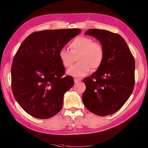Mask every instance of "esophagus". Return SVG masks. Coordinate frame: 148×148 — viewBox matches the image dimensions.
<instances>
[{
  "label": "esophagus",
  "mask_w": 148,
  "mask_h": 148,
  "mask_svg": "<svg viewBox=\"0 0 148 148\" xmlns=\"http://www.w3.org/2000/svg\"><path fill=\"white\" fill-rule=\"evenodd\" d=\"M80 82V80L78 79H74V82L75 83H78V82Z\"/></svg>",
  "instance_id": "34e87169"
}]
</instances>
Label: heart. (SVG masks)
I'll return each instance as SVG.
<instances>
[{
	"label": "heart",
	"mask_w": 148,
	"mask_h": 148,
	"mask_svg": "<svg viewBox=\"0 0 148 148\" xmlns=\"http://www.w3.org/2000/svg\"><path fill=\"white\" fill-rule=\"evenodd\" d=\"M70 49L62 48L59 57L65 68H69L76 60L78 63L67 70V73L75 77L87 75L91 70L101 65L104 58V49L102 44L89 37L79 36L70 43Z\"/></svg>",
	"instance_id": "heart-1"
}]
</instances>
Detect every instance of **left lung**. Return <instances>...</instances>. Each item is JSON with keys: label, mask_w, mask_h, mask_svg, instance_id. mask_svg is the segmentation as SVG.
Segmentation results:
<instances>
[{"label": "left lung", "mask_w": 148, "mask_h": 148, "mask_svg": "<svg viewBox=\"0 0 148 148\" xmlns=\"http://www.w3.org/2000/svg\"><path fill=\"white\" fill-rule=\"evenodd\" d=\"M85 35L100 41L104 58L95 72L83 79L86 84L82 96L84 105L97 115L113 114L124 105L133 91L135 59L127 42L118 34L90 29Z\"/></svg>", "instance_id": "8db88e82"}]
</instances>
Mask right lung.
I'll return each mask as SVG.
<instances>
[{
  "instance_id": "right-lung-1",
  "label": "right lung",
  "mask_w": 148,
  "mask_h": 148,
  "mask_svg": "<svg viewBox=\"0 0 148 148\" xmlns=\"http://www.w3.org/2000/svg\"><path fill=\"white\" fill-rule=\"evenodd\" d=\"M77 28L44 30L31 33L22 42L12 62V89L26 112L38 119L51 118L63 106L64 94L73 86L59 52L79 34Z\"/></svg>"
}]
</instances>
